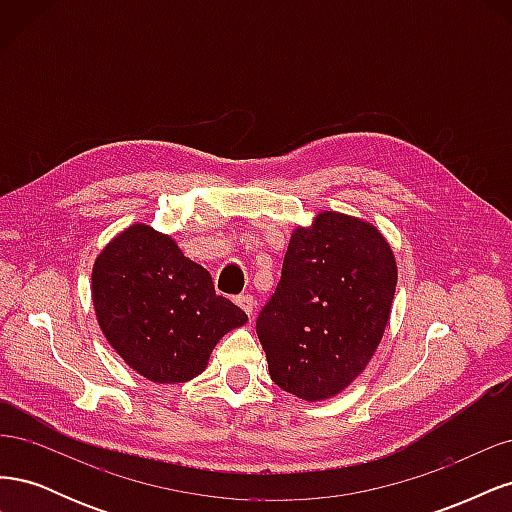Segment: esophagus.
I'll return each mask as SVG.
<instances>
[{"mask_svg": "<svg viewBox=\"0 0 512 512\" xmlns=\"http://www.w3.org/2000/svg\"><path fill=\"white\" fill-rule=\"evenodd\" d=\"M237 305L243 309V312L247 316H254V309H256V301L252 294H241V297H237Z\"/></svg>", "mask_w": 512, "mask_h": 512, "instance_id": "esophagus-1", "label": "esophagus"}]
</instances>
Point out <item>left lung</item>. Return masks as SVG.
Instances as JSON below:
<instances>
[{"label":"left lung","mask_w":512,"mask_h":512,"mask_svg":"<svg viewBox=\"0 0 512 512\" xmlns=\"http://www.w3.org/2000/svg\"><path fill=\"white\" fill-rule=\"evenodd\" d=\"M395 284V254L374 224L322 211L299 226L256 320L271 380L305 401L342 393L380 344Z\"/></svg>","instance_id":"obj_1"}]
</instances>
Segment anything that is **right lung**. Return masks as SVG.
<instances>
[{
	"label": "right lung",
	"instance_id": "obj_1",
	"mask_svg": "<svg viewBox=\"0 0 512 512\" xmlns=\"http://www.w3.org/2000/svg\"><path fill=\"white\" fill-rule=\"evenodd\" d=\"M91 299L106 342L158 384L203 374L215 344L247 322L241 307L215 294L205 267L147 224L128 226L98 254Z\"/></svg>",
	"mask_w": 512,
	"mask_h": 512
}]
</instances>
